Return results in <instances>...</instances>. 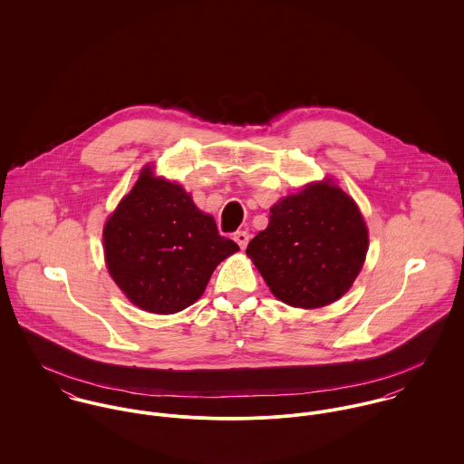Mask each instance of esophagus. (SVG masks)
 Here are the masks:
<instances>
[{"instance_id": "34e87169", "label": "esophagus", "mask_w": 464, "mask_h": 464, "mask_svg": "<svg viewBox=\"0 0 464 464\" xmlns=\"http://www.w3.org/2000/svg\"><path fill=\"white\" fill-rule=\"evenodd\" d=\"M234 241L245 250L246 245H248V241H250V234H248L246 230H237V232L234 234Z\"/></svg>"}]
</instances>
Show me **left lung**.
<instances>
[{
    "label": "left lung",
    "instance_id": "1",
    "mask_svg": "<svg viewBox=\"0 0 464 464\" xmlns=\"http://www.w3.org/2000/svg\"><path fill=\"white\" fill-rule=\"evenodd\" d=\"M366 252L364 218L332 179L275 203L266 230L246 248L269 291L302 309L339 300L357 278Z\"/></svg>",
    "mask_w": 464,
    "mask_h": 464
}]
</instances>
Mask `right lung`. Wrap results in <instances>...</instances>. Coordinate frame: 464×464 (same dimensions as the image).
<instances>
[{"label":"right lung","instance_id":"right-lung-1","mask_svg":"<svg viewBox=\"0 0 464 464\" xmlns=\"http://www.w3.org/2000/svg\"><path fill=\"white\" fill-rule=\"evenodd\" d=\"M103 246L120 289L155 314L193 305L216 266L239 250L180 184L155 177L150 166L107 219Z\"/></svg>","mask_w":464,"mask_h":464}]
</instances>
